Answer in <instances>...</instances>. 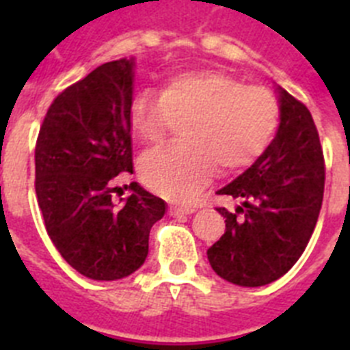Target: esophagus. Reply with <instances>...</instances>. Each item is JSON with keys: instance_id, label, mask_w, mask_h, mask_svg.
I'll use <instances>...</instances> for the list:
<instances>
[{"instance_id": "1", "label": "esophagus", "mask_w": 350, "mask_h": 350, "mask_svg": "<svg viewBox=\"0 0 350 350\" xmlns=\"http://www.w3.org/2000/svg\"><path fill=\"white\" fill-rule=\"evenodd\" d=\"M193 212H194L193 206H170V215H173V217H178V215H189V213Z\"/></svg>"}]
</instances>
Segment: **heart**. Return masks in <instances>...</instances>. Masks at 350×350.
<instances>
[{
    "label": "heart",
    "mask_w": 350,
    "mask_h": 350,
    "mask_svg": "<svg viewBox=\"0 0 350 350\" xmlns=\"http://www.w3.org/2000/svg\"><path fill=\"white\" fill-rule=\"evenodd\" d=\"M185 142L154 148L140 161L142 180L154 193L189 202L213 175L252 165L279 126V103L268 89L245 85L221 71H184L161 92L142 91L129 105V124L145 144L184 120Z\"/></svg>",
    "instance_id": "heart-1"
}]
</instances>
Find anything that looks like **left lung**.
I'll use <instances>...</instances> for the list:
<instances>
[{"mask_svg": "<svg viewBox=\"0 0 350 350\" xmlns=\"http://www.w3.org/2000/svg\"><path fill=\"white\" fill-rule=\"evenodd\" d=\"M280 122L267 150L217 194L238 200L237 212L217 208L226 231L208 250L221 279L267 286L293 268L307 247L324 194V157L308 108L280 85Z\"/></svg>", "mask_w": 350, "mask_h": 350, "instance_id": "obj_1", "label": "left lung"}]
</instances>
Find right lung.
<instances>
[{
  "label": "right lung",
  "instance_id": "obj_1",
  "mask_svg": "<svg viewBox=\"0 0 350 350\" xmlns=\"http://www.w3.org/2000/svg\"><path fill=\"white\" fill-rule=\"evenodd\" d=\"M135 57L105 63L49 108L35 150L45 230L64 261L92 280L124 279L145 262L150 228L166 212L138 182L112 202V178L133 173L129 105Z\"/></svg>",
  "mask_w": 350,
  "mask_h": 350
}]
</instances>
